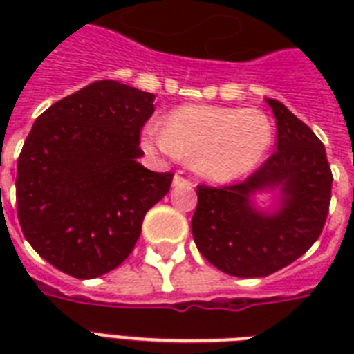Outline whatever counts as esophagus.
<instances>
[{
    "label": "esophagus",
    "mask_w": 354,
    "mask_h": 354,
    "mask_svg": "<svg viewBox=\"0 0 354 354\" xmlns=\"http://www.w3.org/2000/svg\"><path fill=\"white\" fill-rule=\"evenodd\" d=\"M172 187H191V182L180 176V174H176V176L172 178Z\"/></svg>",
    "instance_id": "34e87169"
}]
</instances>
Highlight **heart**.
Instances as JSON below:
<instances>
[{
    "instance_id": "1",
    "label": "heart",
    "mask_w": 354,
    "mask_h": 354,
    "mask_svg": "<svg viewBox=\"0 0 354 354\" xmlns=\"http://www.w3.org/2000/svg\"><path fill=\"white\" fill-rule=\"evenodd\" d=\"M274 143V127L261 110L187 104L169 113L165 128L149 124L143 147L163 158H187L196 174L232 182L255 171Z\"/></svg>"
}]
</instances>
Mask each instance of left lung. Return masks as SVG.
I'll return each mask as SVG.
<instances>
[{
    "label": "left lung",
    "mask_w": 354,
    "mask_h": 354,
    "mask_svg": "<svg viewBox=\"0 0 354 354\" xmlns=\"http://www.w3.org/2000/svg\"><path fill=\"white\" fill-rule=\"evenodd\" d=\"M277 150L261 169L230 187L198 185L191 230L198 252L235 277H266L301 257L324 230L330 174L324 143L283 102L266 99ZM272 194L264 206L258 194Z\"/></svg>",
    "instance_id": "left-lung-1"
}]
</instances>
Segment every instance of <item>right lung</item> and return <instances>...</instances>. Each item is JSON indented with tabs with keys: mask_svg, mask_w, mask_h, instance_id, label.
I'll use <instances>...</instances> for the list:
<instances>
[{
	"mask_svg": "<svg viewBox=\"0 0 354 354\" xmlns=\"http://www.w3.org/2000/svg\"><path fill=\"white\" fill-rule=\"evenodd\" d=\"M154 93L97 80L36 119L18 158L16 204L25 239L55 268L95 279L118 268L171 172L139 163Z\"/></svg>",
	"mask_w": 354,
	"mask_h": 354,
	"instance_id": "add662e5",
	"label": "right lung"
}]
</instances>
